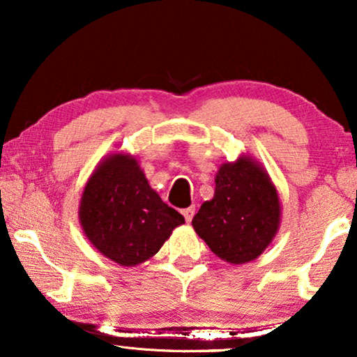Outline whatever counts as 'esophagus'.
<instances>
[{
  "instance_id": "obj_1",
  "label": "esophagus",
  "mask_w": 357,
  "mask_h": 357,
  "mask_svg": "<svg viewBox=\"0 0 357 357\" xmlns=\"http://www.w3.org/2000/svg\"><path fill=\"white\" fill-rule=\"evenodd\" d=\"M182 213H183V216H185V221L192 222V219H193V216H195V208L190 206V208H187V209H183Z\"/></svg>"
}]
</instances>
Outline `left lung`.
<instances>
[{
  "mask_svg": "<svg viewBox=\"0 0 357 357\" xmlns=\"http://www.w3.org/2000/svg\"><path fill=\"white\" fill-rule=\"evenodd\" d=\"M214 197L192 226L214 255L231 265L255 260L280 231V195L266 169L250 155L224 162L214 177Z\"/></svg>",
  "mask_w": 357,
  "mask_h": 357,
  "instance_id": "8db88e82",
  "label": "left lung"
}]
</instances>
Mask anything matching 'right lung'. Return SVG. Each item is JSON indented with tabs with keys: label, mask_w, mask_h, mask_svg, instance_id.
I'll use <instances>...</instances> for the list:
<instances>
[{
	"label": "right lung",
	"mask_w": 357,
	"mask_h": 357,
	"mask_svg": "<svg viewBox=\"0 0 357 357\" xmlns=\"http://www.w3.org/2000/svg\"><path fill=\"white\" fill-rule=\"evenodd\" d=\"M79 222L97 252L120 266H136L159 252L185 219L165 204L146 178L138 159L114 153L87 178Z\"/></svg>",
	"instance_id": "obj_1"
}]
</instances>
